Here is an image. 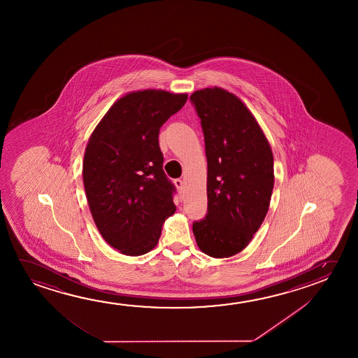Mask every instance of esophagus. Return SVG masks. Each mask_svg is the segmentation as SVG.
<instances>
[{
    "label": "esophagus",
    "mask_w": 358,
    "mask_h": 358,
    "mask_svg": "<svg viewBox=\"0 0 358 358\" xmlns=\"http://www.w3.org/2000/svg\"><path fill=\"white\" fill-rule=\"evenodd\" d=\"M175 185H176L178 192L182 193V189H183V181L180 180V178H177V180H175Z\"/></svg>",
    "instance_id": "obj_1"
}]
</instances>
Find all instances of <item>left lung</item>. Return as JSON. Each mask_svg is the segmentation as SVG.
I'll use <instances>...</instances> for the list:
<instances>
[{"label":"left lung","mask_w":358,"mask_h":358,"mask_svg":"<svg viewBox=\"0 0 358 358\" xmlns=\"http://www.w3.org/2000/svg\"><path fill=\"white\" fill-rule=\"evenodd\" d=\"M201 119L207 156L208 208L193 223L199 249L229 258L253 239L269 209L274 157L269 141L242 100L224 89L189 96Z\"/></svg>","instance_id":"obj_1"}]
</instances>
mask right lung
Masks as SVG:
<instances>
[{
    "mask_svg": "<svg viewBox=\"0 0 358 358\" xmlns=\"http://www.w3.org/2000/svg\"><path fill=\"white\" fill-rule=\"evenodd\" d=\"M187 98L161 89L127 94L89 138L83 161L89 208L101 237L121 254L149 253L176 210V188L162 169L159 132Z\"/></svg>",
    "mask_w": 358,
    "mask_h": 358,
    "instance_id": "obj_1",
    "label": "right lung"
}]
</instances>
